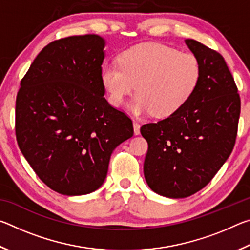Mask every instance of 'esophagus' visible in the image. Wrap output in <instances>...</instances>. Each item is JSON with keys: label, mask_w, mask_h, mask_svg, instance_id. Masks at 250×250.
Wrapping results in <instances>:
<instances>
[{"label": "esophagus", "mask_w": 250, "mask_h": 250, "mask_svg": "<svg viewBox=\"0 0 250 250\" xmlns=\"http://www.w3.org/2000/svg\"><path fill=\"white\" fill-rule=\"evenodd\" d=\"M133 132L135 135L140 134V125H139V122L135 120H133Z\"/></svg>", "instance_id": "34e87169"}]
</instances>
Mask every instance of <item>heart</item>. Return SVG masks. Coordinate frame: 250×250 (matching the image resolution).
Listing matches in <instances>:
<instances>
[{
	"label": "heart",
	"mask_w": 250,
	"mask_h": 250,
	"mask_svg": "<svg viewBox=\"0 0 250 250\" xmlns=\"http://www.w3.org/2000/svg\"><path fill=\"white\" fill-rule=\"evenodd\" d=\"M202 78V65L191 53L159 43H146L125 49L117 64L103 67L101 83L109 103L120 107L137 90L128 108L134 115L153 112L167 117L192 98Z\"/></svg>",
	"instance_id": "obj_1"
}]
</instances>
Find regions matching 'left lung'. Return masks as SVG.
I'll list each match as a JSON object with an SVG mask.
<instances>
[{
	"mask_svg": "<svg viewBox=\"0 0 250 250\" xmlns=\"http://www.w3.org/2000/svg\"><path fill=\"white\" fill-rule=\"evenodd\" d=\"M202 65L192 98L177 111L140 129L149 149L143 172L159 195L183 198L209 183L234 149L240 115L236 83L221 54L185 40Z\"/></svg>",
	"mask_w": 250,
	"mask_h": 250,
	"instance_id": "left-lung-1",
	"label": "left lung"
}]
</instances>
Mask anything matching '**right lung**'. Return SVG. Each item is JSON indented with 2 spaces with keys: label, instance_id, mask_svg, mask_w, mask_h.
I'll list each match as a JSON object with an SVG mask.
<instances>
[{
  "label": "right lung",
  "instance_id": "obj_1",
  "mask_svg": "<svg viewBox=\"0 0 250 250\" xmlns=\"http://www.w3.org/2000/svg\"><path fill=\"white\" fill-rule=\"evenodd\" d=\"M104 46L95 34L52 42L34 59L16 97L21 152L62 195L98 189L113 150L133 135L131 119L104 97Z\"/></svg>",
  "mask_w": 250,
  "mask_h": 250
}]
</instances>
